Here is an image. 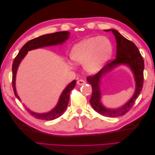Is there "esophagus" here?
Instances as JSON below:
<instances>
[{
    "label": "esophagus",
    "instance_id": "34e87169",
    "mask_svg": "<svg viewBox=\"0 0 155 155\" xmlns=\"http://www.w3.org/2000/svg\"><path fill=\"white\" fill-rule=\"evenodd\" d=\"M77 83L79 85H84V84H85L86 82H85V81L83 80V79H79V80H78L77 81Z\"/></svg>",
    "mask_w": 155,
    "mask_h": 155
}]
</instances>
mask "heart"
<instances>
[{"label": "heart", "instance_id": "1", "mask_svg": "<svg viewBox=\"0 0 155 155\" xmlns=\"http://www.w3.org/2000/svg\"><path fill=\"white\" fill-rule=\"evenodd\" d=\"M112 53V45L105 37H93L75 45L70 56L75 62L83 64L87 71L96 73L101 68Z\"/></svg>", "mask_w": 155, "mask_h": 155}]
</instances>
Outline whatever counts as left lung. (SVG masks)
<instances>
[{
  "mask_svg": "<svg viewBox=\"0 0 155 155\" xmlns=\"http://www.w3.org/2000/svg\"><path fill=\"white\" fill-rule=\"evenodd\" d=\"M105 31H112L116 39V56L110 63L103 67L99 72L92 76H88L87 81L92 85V92L90 104L98 113L107 117H118L125 114L129 112L142 91L143 83L144 61L138 48L134 43L121 35L114 29L105 30ZM125 64L131 68L135 75L136 81V90L134 96L124 106L117 110L107 109L100 102L101 92L99 91L100 79L103 74L109 71L117 65Z\"/></svg>",
  "mask_w": 155,
  "mask_h": 155,
  "instance_id": "1",
  "label": "left lung"
}]
</instances>
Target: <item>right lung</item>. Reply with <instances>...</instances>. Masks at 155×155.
<instances>
[{
    "mask_svg": "<svg viewBox=\"0 0 155 155\" xmlns=\"http://www.w3.org/2000/svg\"><path fill=\"white\" fill-rule=\"evenodd\" d=\"M69 34V31H58L50 34L43 35L29 41L22 46V48L21 49L19 52L18 53L17 55L14 59L12 64V87L14 94H15V96L18 98V100H21L19 97L17 95L15 89L16 73L18 65H19L22 59L25 58V56L26 55L28 51L38 48L45 47V46L62 44L65 41L68 39ZM76 80L72 81L64 89L61 95L59 97V100L57 106L51 111L47 112V113L39 114L35 113V112H32L28 109H27L28 112L32 116H34V118L39 120H52L58 118V117L61 116L64 113V110H66L69 101L70 92L72 89H73L75 86H76Z\"/></svg>",
    "mask_w": 155,
    "mask_h": 155,
    "instance_id": "add662e5",
    "label": "right lung"
}]
</instances>
